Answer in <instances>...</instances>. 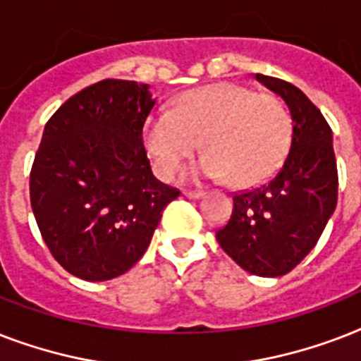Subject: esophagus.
Listing matches in <instances>:
<instances>
[{"mask_svg":"<svg viewBox=\"0 0 361 361\" xmlns=\"http://www.w3.org/2000/svg\"><path fill=\"white\" fill-rule=\"evenodd\" d=\"M183 195H185L187 198H195V200H197V198H202L204 197L202 191H183Z\"/></svg>","mask_w":361,"mask_h":361,"instance_id":"esophagus-1","label":"esophagus"}]
</instances>
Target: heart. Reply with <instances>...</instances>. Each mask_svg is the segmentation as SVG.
I'll use <instances>...</instances> for the list:
<instances>
[{"instance_id": "b5f03b06", "label": "heart", "mask_w": 361, "mask_h": 361, "mask_svg": "<svg viewBox=\"0 0 361 361\" xmlns=\"http://www.w3.org/2000/svg\"><path fill=\"white\" fill-rule=\"evenodd\" d=\"M206 149L183 180L252 187L279 169L290 142V121L279 99L238 84H214L183 93L172 110H153L142 127V146L153 172L170 180L181 164Z\"/></svg>"}]
</instances>
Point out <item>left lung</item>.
I'll return each instance as SVG.
<instances>
[{"label":"left lung","instance_id":"8db88e82","mask_svg":"<svg viewBox=\"0 0 361 361\" xmlns=\"http://www.w3.org/2000/svg\"><path fill=\"white\" fill-rule=\"evenodd\" d=\"M255 78L285 101L292 118L290 149L266 185L234 197L217 241L249 274L279 277L307 257L330 221L337 204V163L330 125L307 95L279 78Z\"/></svg>","mask_w":361,"mask_h":361}]
</instances>
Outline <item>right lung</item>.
I'll return each mask as SVG.
<instances>
[{
  "instance_id": "1",
  "label": "right lung",
  "mask_w": 361,
  "mask_h": 361,
  "mask_svg": "<svg viewBox=\"0 0 361 361\" xmlns=\"http://www.w3.org/2000/svg\"><path fill=\"white\" fill-rule=\"evenodd\" d=\"M155 101L147 84L103 80L44 125L31 208L54 258L80 279L109 281L133 268L180 195L152 174L142 146Z\"/></svg>"
}]
</instances>
